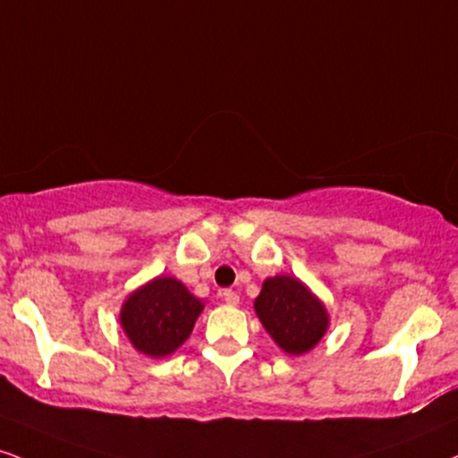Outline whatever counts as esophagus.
Returning <instances> with one entry per match:
<instances>
[{"label": "esophagus", "instance_id": "esophagus-1", "mask_svg": "<svg viewBox=\"0 0 458 458\" xmlns=\"http://www.w3.org/2000/svg\"><path fill=\"white\" fill-rule=\"evenodd\" d=\"M222 299L228 302V305H236L239 302V294L234 290H222Z\"/></svg>", "mask_w": 458, "mask_h": 458}]
</instances>
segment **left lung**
Here are the masks:
<instances>
[{
	"label": "left lung",
	"instance_id": "obj_1",
	"mask_svg": "<svg viewBox=\"0 0 458 458\" xmlns=\"http://www.w3.org/2000/svg\"><path fill=\"white\" fill-rule=\"evenodd\" d=\"M253 310L285 354L301 356L316 348L328 328L324 302L301 279L275 275L262 284Z\"/></svg>",
	"mask_w": 458,
	"mask_h": 458
}]
</instances>
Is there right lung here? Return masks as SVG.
<instances>
[{"instance_id":"right-lung-1","label":"right lung","mask_w":458,"mask_h":458,"mask_svg":"<svg viewBox=\"0 0 458 458\" xmlns=\"http://www.w3.org/2000/svg\"><path fill=\"white\" fill-rule=\"evenodd\" d=\"M205 302L179 279L156 277L134 290L121 305V328L140 354L164 358L191 335Z\"/></svg>"}]
</instances>
